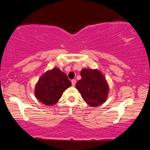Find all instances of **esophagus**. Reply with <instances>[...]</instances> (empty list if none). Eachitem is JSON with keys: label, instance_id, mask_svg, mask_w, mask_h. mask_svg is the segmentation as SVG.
<instances>
[{"label": "esophagus", "instance_id": "esophagus-1", "mask_svg": "<svg viewBox=\"0 0 150 150\" xmlns=\"http://www.w3.org/2000/svg\"><path fill=\"white\" fill-rule=\"evenodd\" d=\"M76 83V80H72V81H71V84H72L73 87H74V86H75Z\"/></svg>", "mask_w": 150, "mask_h": 150}]
</instances>
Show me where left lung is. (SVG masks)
Here are the masks:
<instances>
[{
	"instance_id": "1",
	"label": "left lung",
	"mask_w": 150,
	"mask_h": 150,
	"mask_svg": "<svg viewBox=\"0 0 150 150\" xmlns=\"http://www.w3.org/2000/svg\"><path fill=\"white\" fill-rule=\"evenodd\" d=\"M81 75L76 87L84 100L91 107L104 104L108 98L109 86L103 74L98 69L84 68Z\"/></svg>"
}]
</instances>
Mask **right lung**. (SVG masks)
I'll use <instances>...</instances> for the list:
<instances>
[{"mask_svg": "<svg viewBox=\"0 0 150 150\" xmlns=\"http://www.w3.org/2000/svg\"><path fill=\"white\" fill-rule=\"evenodd\" d=\"M71 86L67 75L58 67H54L44 72L39 79L35 86V96L42 104L52 106Z\"/></svg>", "mask_w": 150, "mask_h": 150, "instance_id": "right-lung-1", "label": "right lung"}]
</instances>
